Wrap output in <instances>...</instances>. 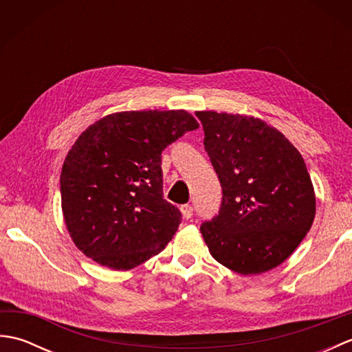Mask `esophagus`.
Here are the masks:
<instances>
[{"mask_svg": "<svg viewBox=\"0 0 352 352\" xmlns=\"http://www.w3.org/2000/svg\"><path fill=\"white\" fill-rule=\"evenodd\" d=\"M182 213L184 219H190L193 216V207L190 204H184L182 206Z\"/></svg>", "mask_w": 352, "mask_h": 352, "instance_id": "1", "label": "esophagus"}]
</instances>
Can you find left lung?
<instances>
[{"label": "left lung", "instance_id": "8db88e82", "mask_svg": "<svg viewBox=\"0 0 352 352\" xmlns=\"http://www.w3.org/2000/svg\"><path fill=\"white\" fill-rule=\"evenodd\" d=\"M222 188L219 214L201 226L216 261L242 275L281 265L310 230L315 189L302 155L258 118L197 111Z\"/></svg>", "mask_w": 352, "mask_h": 352}]
</instances>
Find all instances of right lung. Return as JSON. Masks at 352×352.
I'll return each instance as SVG.
<instances>
[{"instance_id": "1", "label": "right lung", "mask_w": 352, "mask_h": 352, "mask_svg": "<svg viewBox=\"0 0 352 352\" xmlns=\"http://www.w3.org/2000/svg\"><path fill=\"white\" fill-rule=\"evenodd\" d=\"M198 129L186 110L121 111L80 134L60 175L62 210L77 248L129 271L159 254L182 213L163 199L162 151Z\"/></svg>"}]
</instances>
